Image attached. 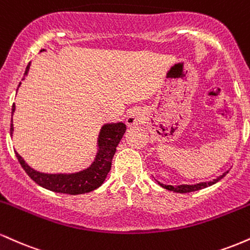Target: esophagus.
Segmentation results:
<instances>
[{
  "mask_svg": "<svg viewBox=\"0 0 250 250\" xmlns=\"http://www.w3.org/2000/svg\"><path fill=\"white\" fill-rule=\"evenodd\" d=\"M127 125H129V127H131V125H139L140 123V116L139 114L136 113V111H130V113L128 114V117H127Z\"/></svg>",
  "mask_w": 250,
  "mask_h": 250,
  "instance_id": "obj_1",
  "label": "esophagus"
}]
</instances>
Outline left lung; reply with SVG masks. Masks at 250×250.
<instances>
[{
  "instance_id": "1",
  "label": "left lung",
  "mask_w": 250,
  "mask_h": 250,
  "mask_svg": "<svg viewBox=\"0 0 250 250\" xmlns=\"http://www.w3.org/2000/svg\"><path fill=\"white\" fill-rule=\"evenodd\" d=\"M228 174V170L225 171L221 176L217 177V179H215L213 181H209V182H201V183H196V185H181V186H176V187H174V186H167V185H163V183H160L159 181H157V183H159L160 186H161L162 188L167 189V190H170V191H174V193H182V194H186V193H191V191H196V190H201V189L203 188H207L209 186H213L215 185L216 182H219L221 179H223V177L226 176V175Z\"/></svg>"
}]
</instances>
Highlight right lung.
Instances as JSON below:
<instances>
[{
  "mask_svg": "<svg viewBox=\"0 0 250 250\" xmlns=\"http://www.w3.org/2000/svg\"><path fill=\"white\" fill-rule=\"evenodd\" d=\"M44 50V49H43ZM42 51V50H41ZM30 63L27 65L24 71V75L29 71ZM21 84V82H20ZM19 84V87H20ZM15 111V104H13L11 109V125H10V134H13V114ZM125 133V125L122 122L119 123H107L101 128L100 131L99 140V151H97L95 160L91 163V166L84 170L79 171L74 174H45L36 171L35 169L30 168L25 163V161L20 156L19 153L15 151V155L19 160L20 165L24 169L25 173L31 180L35 181L41 187L49 189L55 193L62 194H84L89 191L95 190L100 186L104 182L105 177L111 168V161H113L114 154L116 151V147L121 141L123 134Z\"/></svg>",
  "mask_w": 250,
  "mask_h": 250,
  "instance_id": "right-lung-1",
  "label": "right lung"
}]
</instances>
